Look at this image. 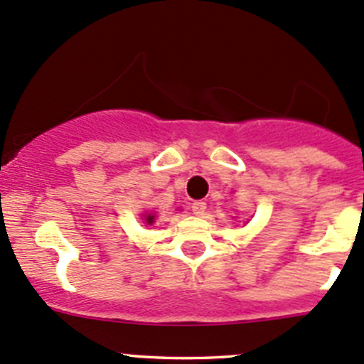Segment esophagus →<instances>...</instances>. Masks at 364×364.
<instances>
[{
	"mask_svg": "<svg viewBox=\"0 0 364 364\" xmlns=\"http://www.w3.org/2000/svg\"><path fill=\"white\" fill-rule=\"evenodd\" d=\"M192 211H193V215L203 216L204 211H205V203H204V200H196V203H192Z\"/></svg>",
	"mask_w": 364,
	"mask_h": 364,
	"instance_id": "esophagus-1",
	"label": "esophagus"
}]
</instances>
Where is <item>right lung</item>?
Instances as JSON below:
<instances>
[{"label":"right lung","mask_w":364,"mask_h":364,"mask_svg":"<svg viewBox=\"0 0 364 364\" xmlns=\"http://www.w3.org/2000/svg\"><path fill=\"white\" fill-rule=\"evenodd\" d=\"M153 220H155V216H153V215H148V216H146V222H148V223H151Z\"/></svg>","instance_id":"obj_1"}]
</instances>
